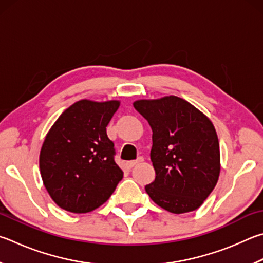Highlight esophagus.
<instances>
[{
  "mask_svg": "<svg viewBox=\"0 0 263 263\" xmlns=\"http://www.w3.org/2000/svg\"><path fill=\"white\" fill-rule=\"evenodd\" d=\"M141 162H144V157L139 156L137 160L128 161V162H127V166H128V168H133V166L137 165V164H139V163H141Z\"/></svg>",
  "mask_w": 263,
  "mask_h": 263,
  "instance_id": "1",
  "label": "esophagus"
}]
</instances>
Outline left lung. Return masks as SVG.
Wrapping results in <instances>:
<instances>
[{"label": "left lung", "instance_id": "1", "mask_svg": "<svg viewBox=\"0 0 263 263\" xmlns=\"http://www.w3.org/2000/svg\"><path fill=\"white\" fill-rule=\"evenodd\" d=\"M136 110L153 131L151 160L155 180L146 192L174 214L193 212L212 193L219 175V144L208 117L175 95L139 100Z\"/></svg>", "mask_w": 263, "mask_h": 263}]
</instances>
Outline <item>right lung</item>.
<instances>
[{
	"mask_svg": "<svg viewBox=\"0 0 263 263\" xmlns=\"http://www.w3.org/2000/svg\"><path fill=\"white\" fill-rule=\"evenodd\" d=\"M118 101L82 100L62 114L40 153L45 187L57 206L83 214L101 206L123 178L106 127Z\"/></svg>",
	"mask_w": 263,
	"mask_h": 263,
	"instance_id": "right-lung-1",
	"label": "right lung"
}]
</instances>
